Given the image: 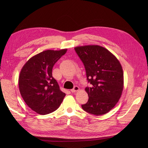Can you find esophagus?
I'll list each match as a JSON object with an SVG mask.
<instances>
[{
	"mask_svg": "<svg viewBox=\"0 0 148 148\" xmlns=\"http://www.w3.org/2000/svg\"><path fill=\"white\" fill-rule=\"evenodd\" d=\"M79 88L78 86H75L73 88V89H71V92H77V91H79Z\"/></svg>",
	"mask_w": 148,
	"mask_h": 148,
	"instance_id": "34e87169",
	"label": "esophagus"
}]
</instances>
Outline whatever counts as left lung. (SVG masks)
Listing matches in <instances>:
<instances>
[{
    "label": "left lung",
    "instance_id": "8db88e82",
    "mask_svg": "<svg viewBox=\"0 0 148 148\" xmlns=\"http://www.w3.org/2000/svg\"><path fill=\"white\" fill-rule=\"evenodd\" d=\"M86 70L91 87L85 91L89 99L82 106L84 110L95 115H104L118 102L123 89V72L120 62L104 47L88 45L75 47Z\"/></svg>",
    "mask_w": 148,
    "mask_h": 148
}]
</instances>
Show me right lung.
I'll list each match as a JSON object with an SVG mask.
<instances>
[{
  "instance_id": "1",
  "label": "right lung",
  "mask_w": 148,
  "mask_h": 148,
  "mask_svg": "<svg viewBox=\"0 0 148 148\" xmlns=\"http://www.w3.org/2000/svg\"><path fill=\"white\" fill-rule=\"evenodd\" d=\"M66 49L46 50L34 56L21 69L18 85L20 92L27 106L36 112L46 115L57 110L65 94L52 77V68L64 55Z\"/></svg>"
}]
</instances>
